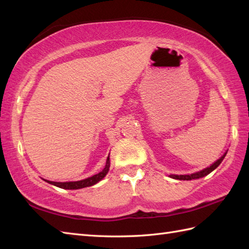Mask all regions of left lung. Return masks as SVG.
<instances>
[{
	"instance_id": "8db88e82",
	"label": "left lung",
	"mask_w": 249,
	"mask_h": 249,
	"mask_svg": "<svg viewBox=\"0 0 249 249\" xmlns=\"http://www.w3.org/2000/svg\"><path fill=\"white\" fill-rule=\"evenodd\" d=\"M226 154H227V153H225V154L221 156L217 161H215L212 166L205 168V169H203V170H201L199 172H196V173H193V174H186V176H174V174H172V176H170V177L173 178H176V179H184V181H189V179L203 178L205 176H208V174L212 172L213 170H215V169L220 165V162L224 160Z\"/></svg>"
}]
</instances>
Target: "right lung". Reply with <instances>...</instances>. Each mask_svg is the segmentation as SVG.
Returning <instances> with one entry per match:
<instances>
[{"label":"right lung","mask_w":249,"mask_h":249,"mask_svg":"<svg viewBox=\"0 0 249 249\" xmlns=\"http://www.w3.org/2000/svg\"><path fill=\"white\" fill-rule=\"evenodd\" d=\"M109 167H110V158L108 156L107 158V162H106V166L104 168L103 171H100L99 173L95 174V176L88 178L86 179H82V181H77V182H51V181H47L52 185H54L56 187L60 188H64V189H79V188H84V187H89L92 186V185H95L96 183H98L100 179L104 178L106 177V174L108 173L109 171Z\"/></svg>","instance_id":"obj_1"}]
</instances>
